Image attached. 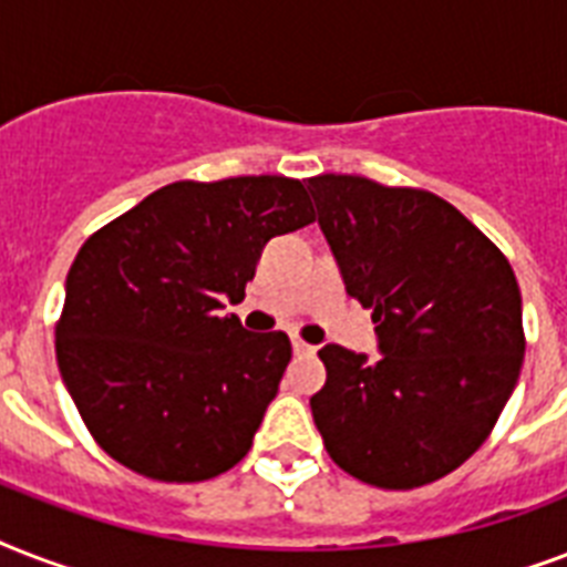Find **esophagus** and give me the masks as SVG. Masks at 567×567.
I'll use <instances>...</instances> for the list:
<instances>
[{
  "label": "esophagus",
  "instance_id": "34e87169",
  "mask_svg": "<svg viewBox=\"0 0 567 567\" xmlns=\"http://www.w3.org/2000/svg\"><path fill=\"white\" fill-rule=\"evenodd\" d=\"M291 344H293V353H297V355L315 353V347H311V344H306V341H300V338H291Z\"/></svg>",
  "mask_w": 567,
  "mask_h": 567
}]
</instances>
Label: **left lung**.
<instances>
[{
    "instance_id": "8db88e82",
    "label": "left lung",
    "mask_w": 567,
    "mask_h": 567,
    "mask_svg": "<svg viewBox=\"0 0 567 567\" xmlns=\"http://www.w3.org/2000/svg\"><path fill=\"white\" fill-rule=\"evenodd\" d=\"M350 297L373 309L379 359L327 344L311 396L327 453L377 488H417L483 447L524 362L509 261L430 190L309 179Z\"/></svg>"
}]
</instances>
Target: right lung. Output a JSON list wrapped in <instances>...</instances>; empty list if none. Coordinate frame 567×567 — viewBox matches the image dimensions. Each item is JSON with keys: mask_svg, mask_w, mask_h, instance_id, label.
Returning <instances> with one entry per match:
<instances>
[{"mask_svg": "<svg viewBox=\"0 0 567 567\" xmlns=\"http://www.w3.org/2000/svg\"><path fill=\"white\" fill-rule=\"evenodd\" d=\"M315 220L302 182H173L84 240L66 274L55 355L105 453L162 483L247 456L291 362L285 332H249L238 302L270 238Z\"/></svg>", "mask_w": 567, "mask_h": 567, "instance_id": "obj_1", "label": "right lung"}]
</instances>
